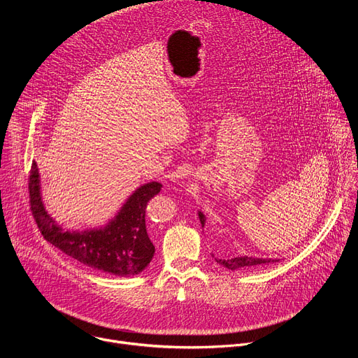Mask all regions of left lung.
Instances as JSON below:
<instances>
[{
  "label": "left lung",
  "instance_id": "1",
  "mask_svg": "<svg viewBox=\"0 0 358 358\" xmlns=\"http://www.w3.org/2000/svg\"><path fill=\"white\" fill-rule=\"evenodd\" d=\"M198 218H199V222L203 228V225H206V215H203L201 211H198ZM215 261H217V264H220L221 266H224L229 271H239V269L253 268L257 265H269L272 262H278L279 259L255 258V257H234V258H225V259L215 258Z\"/></svg>",
  "mask_w": 358,
  "mask_h": 358
}]
</instances>
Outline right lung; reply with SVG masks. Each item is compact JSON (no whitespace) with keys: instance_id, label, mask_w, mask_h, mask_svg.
Masks as SVG:
<instances>
[{"instance_id":"add662e5","label":"right lung","mask_w":358,"mask_h":358,"mask_svg":"<svg viewBox=\"0 0 358 358\" xmlns=\"http://www.w3.org/2000/svg\"><path fill=\"white\" fill-rule=\"evenodd\" d=\"M162 187L157 181L140 185L103 227L68 231L45 210L41 177L34 162L29 176L31 210L43 238L71 258L105 273L134 276L143 272L155 257V245L145 229V207Z\"/></svg>"}]
</instances>
